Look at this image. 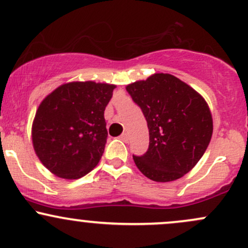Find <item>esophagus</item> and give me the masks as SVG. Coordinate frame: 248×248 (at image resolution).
<instances>
[{"label":"esophagus","instance_id":"esophagus-1","mask_svg":"<svg viewBox=\"0 0 248 248\" xmlns=\"http://www.w3.org/2000/svg\"><path fill=\"white\" fill-rule=\"evenodd\" d=\"M121 140H123V142H125V143H127L129 142V135L126 134V132H125V134H123L121 136Z\"/></svg>","mask_w":248,"mask_h":248}]
</instances>
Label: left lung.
<instances>
[{"label": "left lung", "instance_id": "8db88e82", "mask_svg": "<svg viewBox=\"0 0 248 248\" xmlns=\"http://www.w3.org/2000/svg\"><path fill=\"white\" fill-rule=\"evenodd\" d=\"M144 114L149 148L134 155L138 169L156 182L182 177L201 159L213 134L209 108L195 90L171 74L157 73L126 86Z\"/></svg>", "mask_w": 248, "mask_h": 248}]
</instances>
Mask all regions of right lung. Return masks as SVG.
I'll return each instance as SVG.
<instances>
[{"label":"right lung","mask_w":248,"mask_h":248,"mask_svg":"<svg viewBox=\"0 0 248 248\" xmlns=\"http://www.w3.org/2000/svg\"><path fill=\"white\" fill-rule=\"evenodd\" d=\"M114 87L93 81L70 82L42 100L31 137L36 155L49 171L76 180L97 166L108 140L104 111Z\"/></svg>","instance_id":"obj_1"}]
</instances>
